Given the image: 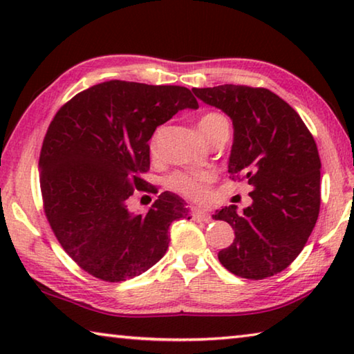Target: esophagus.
<instances>
[{
    "instance_id": "34e87169",
    "label": "esophagus",
    "mask_w": 354,
    "mask_h": 354,
    "mask_svg": "<svg viewBox=\"0 0 354 354\" xmlns=\"http://www.w3.org/2000/svg\"><path fill=\"white\" fill-rule=\"evenodd\" d=\"M194 218L198 220V221H205V223H209V221H212L211 214H207L205 211H200V209H195V211H194Z\"/></svg>"
}]
</instances>
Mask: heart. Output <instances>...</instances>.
I'll list each match as a JSON object with an SVG mask.
<instances>
[{
    "instance_id": "b5f03b06",
    "label": "heart",
    "mask_w": 354,
    "mask_h": 354,
    "mask_svg": "<svg viewBox=\"0 0 354 354\" xmlns=\"http://www.w3.org/2000/svg\"><path fill=\"white\" fill-rule=\"evenodd\" d=\"M227 124L226 118L217 112H209L203 115L198 122V129L201 136L207 140L215 129ZM156 140L151 143L154 151ZM215 181V173L211 170H195V171H176L167 179V185L176 194L185 196V198L200 201L205 200L209 192V185Z\"/></svg>"
}]
</instances>
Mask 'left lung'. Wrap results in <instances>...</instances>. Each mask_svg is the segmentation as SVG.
<instances>
[{
    "mask_svg": "<svg viewBox=\"0 0 354 354\" xmlns=\"http://www.w3.org/2000/svg\"><path fill=\"white\" fill-rule=\"evenodd\" d=\"M192 92L232 120L227 173L253 187V203L242 214L231 205L212 215L236 234L218 261L241 278L273 277L301 253L319 218L322 164L314 137L295 109L268 88L225 84Z\"/></svg>",
    "mask_w": 354,
    "mask_h": 354,
    "instance_id": "obj_1",
    "label": "left lung"
}]
</instances>
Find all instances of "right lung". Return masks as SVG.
I'll return each instance as SVG.
<instances>
[{"label":"right lung","mask_w":354,"mask_h":354,"mask_svg":"<svg viewBox=\"0 0 354 354\" xmlns=\"http://www.w3.org/2000/svg\"><path fill=\"white\" fill-rule=\"evenodd\" d=\"M198 101L181 86L106 81L65 103L48 127L39 170L46 218L84 272L120 283L151 268L169 248L171 221L190 218L178 195L164 192L147 214L129 212L147 187L149 145L159 124Z\"/></svg>","instance_id":"1"}]
</instances>
